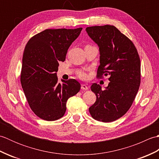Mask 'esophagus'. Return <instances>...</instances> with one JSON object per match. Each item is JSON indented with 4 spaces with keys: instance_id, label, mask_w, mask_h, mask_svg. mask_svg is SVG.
I'll use <instances>...</instances> for the list:
<instances>
[{
    "instance_id": "1",
    "label": "esophagus",
    "mask_w": 159,
    "mask_h": 159,
    "mask_svg": "<svg viewBox=\"0 0 159 159\" xmlns=\"http://www.w3.org/2000/svg\"><path fill=\"white\" fill-rule=\"evenodd\" d=\"M81 89L87 90V89H88V87H87L86 85H81Z\"/></svg>"
}]
</instances>
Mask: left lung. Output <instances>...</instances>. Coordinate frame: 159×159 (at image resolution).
Segmentation results:
<instances>
[{"mask_svg":"<svg viewBox=\"0 0 159 159\" xmlns=\"http://www.w3.org/2000/svg\"><path fill=\"white\" fill-rule=\"evenodd\" d=\"M99 46L100 66L96 77L109 75L105 89L97 83L91 86L96 101L89 109L98 121L111 122L122 117L135 98L141 83V62L133 42L113 25L86 28Z\"/></svg>","mask_w":159,"mask_h":159,"instance_id":"left-lung-1","label":"left lung"}]
</instances>
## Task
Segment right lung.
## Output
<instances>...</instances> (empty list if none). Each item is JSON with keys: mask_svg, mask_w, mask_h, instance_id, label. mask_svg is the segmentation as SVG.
I'll list each match as a JSON object with an SVG mask.
<instances>
[{"mask_svg": "<svg viewBox=\"0 0 159 159\" xmlns=\"http://www.w3.org/2000/svg\"><path fill=\"white\" fill-rule=\"evenodd\" d=\"M82 29H46L33 36L25 46L20 82L30 108L42 120L62 117L67 100L80 91V84L75 79L58 83L57 72L59 62L65 61Z\"/></svg>", "mask_w": 159, "mask_h": 159, "instance_id": "right-lung-1", "label": "right lung"}]
</instances>
